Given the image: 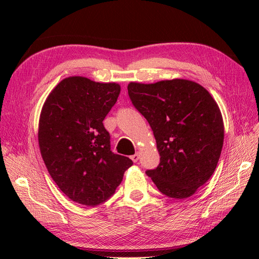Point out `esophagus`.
<instances>
[{"instance_id": "esophagus-1", "label": "esophagus", "mask_w": 259, "mask_h": 259, "mask_svg": "<svg viewBox=\"0 0 259 259\" xmlns=\"http://www.w3.org/2000/svg\"><path fill=\"white\" fill-rule=\"evenodd\" d=\"M131 160H133L134 162H137L139 160V153L138 152H136L134 156H131Z\"/></svg>"}]
</instances>
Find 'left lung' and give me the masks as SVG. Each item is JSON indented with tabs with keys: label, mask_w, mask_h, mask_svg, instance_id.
I'll list each match as a JSON object with an SVG mask.
<instances>
[{
	"label": "left lung",
	"mask_w": 259,
	"mask_h": 259,
	"mask_svg": "<svg viewBox=\"0 0 259 259\" xmlns=\"http://www.w3.org/2000/svg\"><path fill=\"white\" fill-rule=\"evenodd\" d=\"M128 93L149 122L160 163L146 172L163 195L192 196L211 177L224 144V121L205 88L185 79L130 82Z\"/></svg>",
	"instance_id": "8db88e82"
}]
</instances>
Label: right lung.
<instances>
[{
    "label": "right lung",
    "instance_id": "add662e5",
    "mask_svg": "<svg viewBox=\"0 0 259 259\" xmlns=\"http://www.w3.org/2000/svg\"><path fill=\"white\" fill-rule=\"evenodd\" d=\"M120 84L69 76L53 88L38 119L37 140L49 174L63 194L97 206L114 194L133 161L110 150L102 121Z\"/></svg>",
    "mask_w": 259,
    "mask_h": 259
}]
</instances>
